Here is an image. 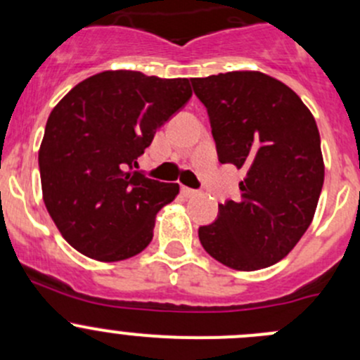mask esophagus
<instances>
[{"instance_id":"1","label":"esophagus","mask_w":360,"mask_h":360,"mask_svg":"<svg viewBox=\"0 0 360 360\" xmlns=\"http://www.w3.org/2000/svg\"><path fill=\"white\" fill-rule=\"evenodd\" d=\"M181 193H183L186 198H193V197H197L198 191L191 190V188H188V186H183V188H181Z\"/></svg>"}]
</instances>
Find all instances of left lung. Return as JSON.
I'll return each instance as SVG.
<instances>
[{
	"mask_svg": "<svg viewBox=\"0 0 360 360\" xmlns=\"http://www.w3.org/2000/svg\"><path fill=\"white\" fill-rule=\"evenodd\" d=\"M209 112L221 163L244 170L240 198L198 228L203 249L238 271L284 259L314 219L324 158L314 115L296 92L259 71L191 78Z\"/></svg>",
	"mask_w": 360,
	"mask_h": 360,
	"instance_id": "1",
	"label": "left lung"
}]
</instances>
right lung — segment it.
Returning <instances> with one entry per match:
<instances>
[{
    "instance_id": "right-lung-1",
    "label": "right lung",
    "mask_w": 360,
    "mask_h": 360,
    "mask_svg": "<svg viewBox=\"0 0 360 360\" xmlns=\"http://www.w3.org/2000/svg\"><path fill=\"white\" fill-rule=\"evenodd\" d=\"M190 97L188 78L118 69L83 79L53 108L39 176L46 210L71 248L104 263L148 248L157 212L179 184L148 179L134 167Z\"/></svg>"
}]
</instances>
